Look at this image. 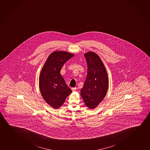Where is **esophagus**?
Here are the masks:
<instances>
[{"label":"esophagus","instance_id":"esophagus-1","mask_svg":"<svg viewBox=\"0 0 150 150\" xmlns=\"http://www.w3.org/2000/svg\"><path fill=\"white\" fill-rule=\"evenodd\" d=\"M76 88H72V91H76Z\"/></svg>","mask_w":150,"mask_h":150}]
</instances>
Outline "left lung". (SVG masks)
I'll return each instance as SVG.
<instances>
[{"label":"left lung","mask_w":150,"mask_h":150,"mask_svg":"<svg viewBox=\"0 0 150 150\" xmlns=\"http://www.w3.org/2000/svg\"><path fill=\"white\" fill-rule=\"evenodd\" d=\"M88 71L85 83L81 91L86 106L94 109L104 98L108 87L106 70L100 57L92 52L84 54Z\"/></svg>","instance_id":"1"}]
</instances>
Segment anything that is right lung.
<instances>
[{"label": "right lung", "mask_w": 150, "mask_h": 150, "mask_svg": "<svg viewBox=\"0 0 150 150\" xmlns=\"http://www.w3.org/2000/svg\"><path fill=\"white\" fill-rule=\"evenodd\" d=\"M74 54L63 51L50 54L41 71L39 87L46 102L54 108L61 107L72 92L60 74L62 66Z\"/></svg>", "instance_id": "1"}]
</instances>
